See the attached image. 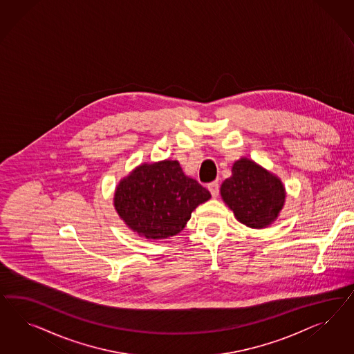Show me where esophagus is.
<instances>
[{"mask_svg":"<svg viewBox=\"0 0 354 354\" xmlns=\"http://www.w3.org/2000/svg\"><path fill=\"white\" fill-rule=\"evenodd\" d=\"M207 188H209V191H210L213 197H216V196L219 194V182H218V180L209 183V184H207Z\"/></svg>","mask_w":354,"mask_h":354,"instance_id":"esophagus-1","label":"esophagus"}]
</instances>
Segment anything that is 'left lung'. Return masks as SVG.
I'll list each match as a JSON object with an SVG mask.
<instances>
[{"label": "left lung", "instance_id": "left-lung-1", "mask_svg": "<svg viewBox=\"0 0 354 354\" xmlns=\"http://www.w3.org/2000/svg\"><path fill=\"white\" fill-rule=\"evenodd\" d=\"M221 194L237 221L252 228H263L274 222L286 198L278 178L247 158L234 163L232 176L222 184Z\"/></svg>", "mask_w": 354, "mask_h": 354}]
</instances>
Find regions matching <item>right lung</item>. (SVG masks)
I'll list each match as a JSON object with an SVG mask.
<instances>
[{"label":"right lung","instance_id":"1","mask_svg":"<svg viewBox=\"0 0 354 354\" xmlns=\"http://www.w3.org/2000/svg\"><path fill=\"white\" fill-rule=\"evenodd\" d=\"M212 197L184 175L178 161L141 165L119 183L114 206L131 230L147 239L176 235L193 210Z\"/></svg>","mask_w":354,"mask_h":354}]
</instances>
